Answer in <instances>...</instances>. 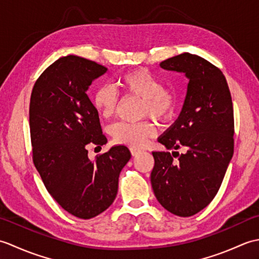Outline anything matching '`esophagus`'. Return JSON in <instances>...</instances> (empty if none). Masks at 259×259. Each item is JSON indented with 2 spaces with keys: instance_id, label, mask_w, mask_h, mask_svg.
Masks as SVG:
<instances>
[{
  "instance_id": "34e87169",
  "label": "esophagus",
  "mask_w": 259,
  "mask_h": 259,
  "mask_svg": "<svg viewBox=\"0 0 259 259\" xmlns=\"http://www.w3.org/2000/svg\"><path fill=\"white\" fill-rule=\"evenodd\" d=\"M130 152H131V155H133L134 157H136V156H138L139 153L141 152V150H139V149H135V148H130Z\"/></svg>"
}]
</instances>
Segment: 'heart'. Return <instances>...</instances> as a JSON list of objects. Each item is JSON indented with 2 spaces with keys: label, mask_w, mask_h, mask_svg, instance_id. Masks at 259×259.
I'll return each instance as SVG.
<instances>
[{
  "label": "heart",
  "mask_w": 259,
  "mask_h": 259,
  "mask_svg": "<svg viewBox=\"0 0 259 259\" xmlns=\"http://www.w3.org/2000/svg\"><path fill=\"white\" fill-rule=\"evenodd\" d=\"M117 85L126 95L141 99L142 115H150L160 121L170 119L177 107V96L174 90L161 88L155 75L146 70H135L120 76ZM92 104L96 111L103 118L112 117L117 108L118 97L108 85L98 87L92 95ZM113 140L120 145L131 148H141L147 140L156 135V126L150 121L141 122H117L110 128Z\"/></svg>",
  "instance_id": "b5f03b06"
}]
</instances>
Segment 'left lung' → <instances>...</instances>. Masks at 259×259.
Instances as JSON below:
<instances>
[{
    "label": "left lung",
    "instance_id": "1",
    "mask_svg": "<svg viewBox=\"0 0 259 259\" xmlns=\"http://www.w3.org/2000/svg\"><path fill=\"white\" fill-rule=\"evenodd\" d=\"M160 68L184 73L189 83L178 119L158 138L171 153L152 152L151 186L164 209L189 217L213 199L233 158L232 96L222 71L197 54H179ZM180 147L185 152L179 155Z\"/></svg>",
    "mask_w": 259,
    "mask_h": 259
}]
</instances>
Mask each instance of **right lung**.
<instances>
[{
    "instance_id": "add662e5",
    "label": "right lung",
    "mask_w": 259,
    "mask_h": 259,
    "mask_svg": "<svg viewBox=\"0 0 259 259\" xmlns=\"http://www.w3.org/2000/svg\"><path fill=\"white\" fill-rule=\"evenodd\" d=\"M108 69L76 56L58 59L33 87L30 131L33 162L47 190L64 210L90 219L115 199L121 170L131 153L122 145L91 161L90 144H107L99 114L87 95Z\"/></svg>"
}]
</instances>
